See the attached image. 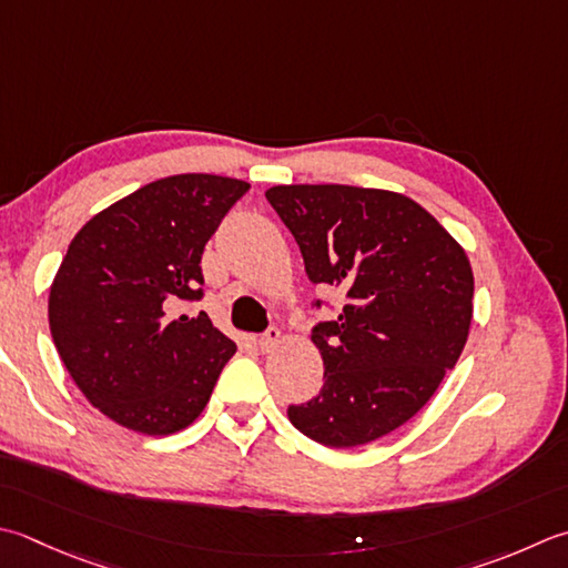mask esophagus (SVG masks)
Instances as JSON below:
<instances>
[{
    "instance_id": "1",
    "label": "esophagus",
    "mask_w": 568,
    "mask_h": 568,
    "mask_svg": "<svg viewBox=\"0 0 568 568\" xmlns=\"http://www.w3.org/2000/svg\"><path fill=\"white\" fill-rule=\"evenodd\" d=\"M277 339H281V329H277L275 325H271V327L265 329L263 335L258 337V347H261V352H268L271 347H275Z\"/></svg>"
}]
</instances>
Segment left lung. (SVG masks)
I'll use <instances>...</instances> for the list:
<instances>
[{
    "label": "left lung",
    "instance_id": "8db88e82",
    "mask_svg": "<svg viewBox=\"0 0 568 568\" xmlns=\"http://www.w3.org/2000/svg\"><path fill=\"white\" fill-rule=\"evenodd\" d=\"M265 199L297 241L310 283L344 300L337 317L313 327L325 384L287 406V418L329 448L382 438L424 408L460 357L473 317L468 255L404 194L291 184Z\"/></svg>",
    "mask_w": 568,
    "mask_h": 568
}]
</instances>
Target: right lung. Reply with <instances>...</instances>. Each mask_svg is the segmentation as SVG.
<instances>
[{
  "instance_id": "right-lung-1",
  "label": "right lung",
  "mask_w": 568,
  "mask_h": 568,
  "mask_svg": "<svg viewBox=\"0 0 568 568\" xmlns=\"http://www.w3.org/2000/svg\"><path fill=\"white\" fill-rule=\"evenodd\" d=\"M248 184L176 174L138 189L75 233L49 295L55 349L108 418L170 436L202 414L236 354L206 313L202 253Z\"/></svg>"
}]
</instances>
